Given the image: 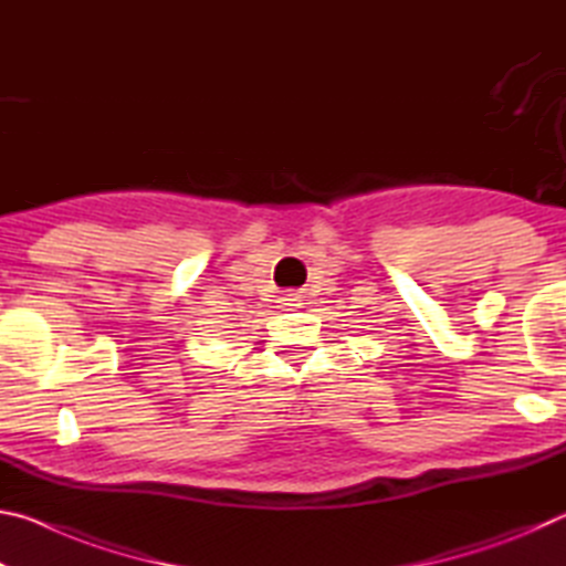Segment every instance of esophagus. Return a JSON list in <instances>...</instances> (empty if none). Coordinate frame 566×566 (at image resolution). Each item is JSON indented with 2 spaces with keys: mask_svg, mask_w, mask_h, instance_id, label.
<instances>
[{
  "mask_svg": "<svg viewBox=\"0 0 566 566\" xmlns=\"http://www.w3.org/2000/svg\"><path fill=\"white\" fill-rule=\"evenodd\" d=\"M282 304L286 306V310H300V306L304 304V296H302V292H290V294H284V300H282Z\"/></svg>",
  "mask_w": 566,
  "mask_h": 566,
  "instance_id": "esophagus-1",
  "label": "esophagus"
}]
</instances>
